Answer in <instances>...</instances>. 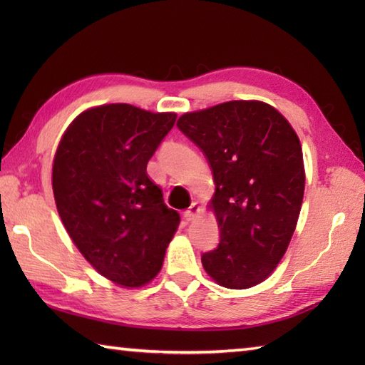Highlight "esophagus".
<instances>
[{
  "label": "esophagus",
  "mask_w": 365,
  "mask_h": 365,
  "mask_svg": "<svg viewBox=\"0 0 365 365\" xmlns=\"http://www.w3.org/2000/svg\"><path fill=\"white\" fill-rule=\"evenodd\" d=\"M199 213H200V205L197 202H192L188 207V210H185L183 216H185V220H187V221H192V220L197 218Z\"/></svg>",
  "instance_id": "34e87169"
}]
</instances>
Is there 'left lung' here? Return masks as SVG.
I'll return each instance as SVG.
<instances>
[{
  "label": "left lung",
  "instance_id": "1",
  "mask_svg": "<svg viewBox=\"0 0 365 365\" xmlns=\"http://www.w3.org/2000/svg\"><path fill=\"white\" fill-rule=\"evenodd\" d=\"M177 127L210 165L220 245L204 269L227 289L265 281L287 251L304 196L299 139L276 108L232 100L187 113Z\"/></svg>",
  "mask_w": 365,
  "mask_h": 365
}]
</instances>
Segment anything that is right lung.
Instances as JSON below:
<instances>
[{
    "label": "right lung",
    "instance_id": "obj_1",
    "mask_svg": "<svg viewBox=\"0 0 365 365\" xmlns=\"http://www.w3.org/2000/svg\"><path fill=\"white\" fill-rule=\"evenodd\" d=\"M175 119L127 103L91 108L68 125L54 155L53 195L67 234L100 274L122 287L158 274L180 224L147 175Z\"/></svg>",
    "mask_w": 365,
    "mask_h": 365
}]
</instances>
